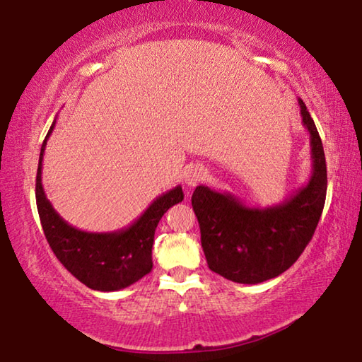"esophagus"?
Returning a JSON list of instances; mask_svg holds the SVG:
<instances>
[{
	"label": "esophagus",
	"mask_w": 362,
	"mask_h": 362,
	"mask_svg": "<svg viewBox=\"0 0 362 362\" xmlns=\"http://www.w3.org/2000/svg\"><path fill=\"white\" fill-rule=\"evenodd\" d=\"M204 177H206V173L201 166H192L185 170V183L189 188H193L198 185L199 182H203Z\"/></svg>",
	"instance_id": "esophagus-1"
}]
</instances>
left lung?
<instances>
[{"label":"left lung","instance_id":"obj_1","mask_svg":"<svg viewBox=\"0 0 362 362\" xmlns=\"http://www.w3.org/2000/svg\"><path fill=\"white\" fill-rule=\"evenodd\" d=\"M310 132L311 175L283 203L246 206L235 194L196 187L192 206L198 218L207 265L233 283L259 284L279 276L297 262L313 238L327 189L326 158L315 121L298 99Z\"/></svg>","mask_w":362,"mask_h":362}]
</instances>
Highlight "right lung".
Masks as SVG:
<instances>
[{
    "label": "right lung",
    "mask_w": 362,
    "mask_h": 362,
    "mask_svg": "<svg viewBox=\"0 0 362 362\" xmlns=\"http://www.w3.org/2000/svg\"><path fill=\"white\" fill-rule=\"evenodd\" d=\"M54 126L56 119L41 145L36 173V206L49 246L60 263L89 289L113 292L129 287L151 272L155 230L169 207L179 204L183 199L182 187L177 185L158 196L127 228L110 233L78 230L56 212L46 198L41 183L42 156Z\"/></svg>",
    "instance_id": "1"
}]
</instances>
